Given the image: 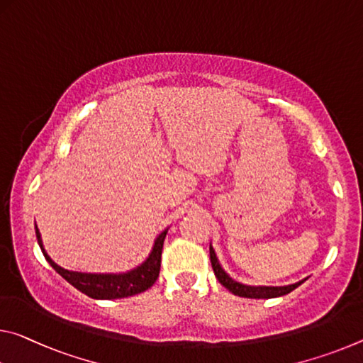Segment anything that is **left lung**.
<instances>
[{
    "instance_id": "left-lung-1",
    "label": "left lung",
    "mask_w": 363,
    "mask_h": 363,
    "mask_svg": "<svg viewBox=\"0 0 363 363\" xmlns=\"http://www.w3.org/2000/svg\"><path fill=\"white\" fill-rule=\"evenodd\" d=\"M210 260H211V267L213 272H215V276L218 278V281L226 287L229 292H233L234 296L239 297H249V298H273V297H281L289 294L296 289V287L301 286L303 281H298L296 284H289V286H247L242 283H238L234 281L231 276H229L224 269L221 268L220 262H218L215 250L210 245Z\"/></svg>"
}]
</instances>
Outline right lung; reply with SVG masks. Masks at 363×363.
I'll return each mask as SVG.
<instances>
[{"instance_id":"1","label":"right lung","mask_w":363,"mask_h":363,"mask_svg":"<svg viewBox=\"0 0 363 363\" xmlns=\"http://www.w3.org/2000/svg\"><path fill=\"white\" fill-rule=\"evenodd\" d=\"M166 233H168V229H164V231L158 235L153 244L152 254L148 255L147 260L143 262L140 267L121 274H91V273L69 272V269L61 268L60 264H56L53 260H51L43 249L42 235H40V231L35 224L38 245L51 267H53L69 284H72L76 289L84 292L85 296H89L91 298H101V301H111V298H123V297L140 294V292L147 291L148 287H152L155 284V281L158 279V274H160L161 250H163Z\"/></svg>"}]
</instances>
